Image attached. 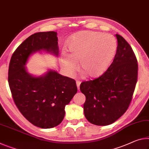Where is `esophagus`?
<instances>
[{
    "instance_id": "esophagus-1",
    "label": "esophagus",
    "mask_w": 149,
    "mask_h": 149,
    "mask_svg": "<svg viewBox=\"0 0 149 149\" xmlns=\"http://www.w3.org/2000/svg\"><path fill=\"white\" fill-rule=\"evenodd\" d=\"M76 84H77V89H78V90H79V86H80V84H81V81H79V80H77V81H76Z\"/></svg>"
}]
</instances>
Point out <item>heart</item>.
I'll use <instances>...</instances> for the list:
<instances>
[{"instance_id":"heart-1","label":"heart","mask_w":149,"mask_h":149,"mask_svg":"<svg viewBox=\"0 0 149 149\" xmlns=\"http://www.w3.org/2000/svg\"><path fill=\"white\" fill-rule=\"evenodd\" d=\"M117 44L115 37L100 32L83 31L75 34L66 44L68 54L62 53L60 60L68 75L81 69L89 77L103 74L116 53Z\"/></svg>"}]
</instances>
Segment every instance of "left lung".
<instances>
[{"instance_id":"obj_1","label":"left lung","mask_w":149,"mask_h":149,"mask_svg":"<svg viewBox=\"0 0 149 149\" xmlns=\"http://www.w3.org/2000/svg\"><path fill=\"white\" fill-rule=\"evenodd\" d=\"M118 46L111 64L97 78L83 81L80 90L86 95L84 115L96 125H108L129 108L137 82L138 63L133 49L116 34Z\"/></svg>"}]
</instances>
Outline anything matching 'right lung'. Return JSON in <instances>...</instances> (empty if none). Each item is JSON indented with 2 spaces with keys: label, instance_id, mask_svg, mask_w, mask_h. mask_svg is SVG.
<instances>
[{
  "label": "right lung",
  "instance_id": "obj_1",
  "mask_svg": "<svg viewBox=\"0 0 149 149\" xmlns=\"http://www.w3.org/2000/svg\"><path fill=\"white\" fill-rule=\"evenodd\" d=\"M46 50L58 55L57 32H37L24 41L12 56L8 81L15 105L28 121L40 128L56 127L63 121L65 107L77 91L74 79L49 70L44 75L28 74L29 56Z\"/></svg>",
  "mask_w": 149,
  "mask_h": 149
}]
</instances>
